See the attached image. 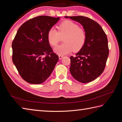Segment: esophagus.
Listing matches in <instances>:
<instances>
[{
	"label": "esophagus",
	"mask_w": 122,
	"mask_h": 122,
	"mask_svg": "<svg viewBox=\"0 0 122 122\" xmlns=\"http://www.w3.org/2000/svg\"><path fill=\"white\" fill-rule=\"evenodd\" d=\"M63 58V56H61V55H59V59H60V60H61V59Z\"/></svg>",
	"instance_id": "1"
}]
</instances>
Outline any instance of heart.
<instances>
[{"mask_svg": "<svg viewBox=\"0 0 122 122\" xmlns=\"http://www.w3.org/2000/svg\"><path fill=\"white\" fill-rule=\"evenodd\" d=\"M59 32L52 28L48 33V40L52 46H56L64 37V43L54 48V52L59 55H65L72 51L80 50L85 43L86 34L84 29L71 21L63 22L58 26Z\"/></svg>", "mask_w": 122, "mask_h": 122, "instance_id": "heart-1", "label": "heart"}]
</instances>
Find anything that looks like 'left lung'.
Listing matches in <instances>:
<instances>
[{
    "instance_id": "left-lung-1",
    "label": "left lung",
    "mask_w": 122,
    "mask_h": 122,
    "mask_svg": "<svg viewBox=\"0 0 122 122\" xmlns=\"http://www.w3.org/2000/svg\"><path fill=\"white\" fill-rule=\"evenodd\" d=\"M83 26L86 39L75 56H70L71 74L82 83L92 81L103 72L108 57V41L105 32L97 22L83 16H65Z\"/></svg>"
}]
</instances>
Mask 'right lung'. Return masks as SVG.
<instances>
[{"instance_id": "obj_1", "label": "right lung", "mask_w": 122, "mask_h": 122, "mask_svg": "<svg viewBox=\"0 0 122 122\" xmlns=\"http://www.w3.org/2000/svg\"><path fill=\"white\" fill-rule=\"evenodd\" d=\"M59 19L35 17L23 24L16 34L12 44V61L22 78L29 83L44 82L59 60L48 41V33Z\"/></svg>"}]
</instances>
